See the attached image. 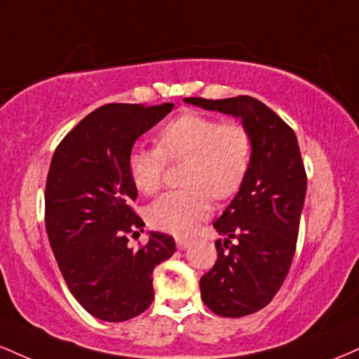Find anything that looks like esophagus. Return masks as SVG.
I'll return each mask as SVG.
<instances>
[{
  "mask_svg": "<svg viewBox=\"0 0 359 359\" xmlns=\"http://www.w3.org/2000/svg\"><path fill=\"white\" fill-rule=\"evenodd\" d=\"M176 244H178V249H187L191 245L190 239H176Z\"/></svg>",
  "mask_w": 359,
  "mask_h": 359,
  "instance_id": "34e87169",
  "label": "esophagus"
}]
</instances>
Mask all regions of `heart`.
<instances>
[{"mask_svg":"<svg viewBox=\"0 0 359 359\" xmlns=\"http://www.w3.org/2000/svg\"><path fill=\"white\" fill-rule=\"evenodd\" d=\"M158 147H135L128 154V175L139 191L151 195L163 183L166 161H187L181 184L147 207L149 224L187 236L212 212V198L227 200L239 191L252 158V140L244 126L222 123L200 114H184L156 135Z\"/></svg>","mask_w":359,"mask_h":359,"instance_id":"heart-1","label":"heart"}]
</instances>
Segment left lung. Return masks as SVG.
<instances>
[{
    "instance_id": "8db88e82",
    "label": "left lung",
    "mask_w": 359,
    "mask_h": 359,
    "mask_svg": "<svg viewBox=\"0 0 359 359\" xmlns=\"http://www.w3.org/2000/svg\"><path fill=\"white\" fill-rule=\"evenodd\" d=\"M184 102L239 116L251 135V166L237 195L213 222L225 239H217L215 264L200 280L201 300L213 313L249 316L273 300L295 255L307 191L297 135L251 96Z\"/></svg>"
}]
</instances>
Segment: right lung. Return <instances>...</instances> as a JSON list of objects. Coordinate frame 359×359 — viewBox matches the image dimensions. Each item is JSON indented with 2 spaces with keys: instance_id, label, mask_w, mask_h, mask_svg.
I'll return each mask as SVG.
<instances>
[{
  "instance_id": "add662e5",
  "label": "right lung",
  "mask_w": 359,
  "mask_h": 359,
  "mask_svg": "<svg viewBox=\"0 0 359 359\" xmlns=\"http://www.w3.org/2000/svg\"><path fill=\"white\" fill-rule=\"evenodd\" d=\"M110 103L84 116L60 140L46 184V229L74 299L96 319L123 322L154 300L152 271L175 255V239L151 232L134 251L128 237L144 232L130 203L137 188L128 154L144 132L172 110Z\"/></svg>"
}]
</instances>
